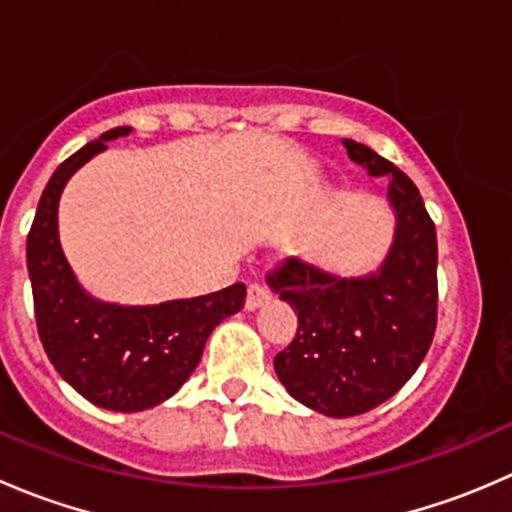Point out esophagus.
<instances>
[{
	"mask_svg": "<svg viewBox=\"0 0 512 512\" xmlns=\"http://www.w3.org/2000/svg\"><path fill=\"white\" fill-rule=\"evenodd\" d=\"M267 299H270V292H267V287H262V285H257V282H252L250 287H247V299H245V309H257V307H262V304L267 302Z\"/></svg>",
	"mask_w": 512,
	"mask_h": 512,
	"instance_id": "esophagus-1",
	"label": "esophagus"
}]
</instances>
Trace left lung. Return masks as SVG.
I'll return each instance as SVG.
<instances>
[{
    "label": "left lung",
    "instance_id": "obj_1",
    "mask_svg": "<svg viewBox=\"0 0 512 512\" xmlns=\"http://www.w3.org/2000/svg\"><path fill=\"white\" fill-rule=\"evenodd\" d=\"M349 158L386 175L396 232L386 260L364 277H339L299 257L267 275L297 312L292 344L275 356L289 396L324 416L376 409L414 376L436 332V225L414 180L364 143L344 138Z\"/></svg>",
    "mask_w": 512,
    "mask_h": 512
}]
</instances>
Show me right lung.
Instances as JSON below:
<instances>
[{"label": "right lung", "mask_w": 512, "mask_h": 512, "mask_svg": "<svg viewBox=\"0 0 512 512\" xmlns=\"http://www.w3.org/2000/svg\"><path fill=\"white\" fill-rule=\"evenodd\" d=\"M131 131L111 128L54 170L27 237L36 329L46 356L84 399L123 414L170 399L198 366L210 332L240 312L247 294L237 282L203 297L126 307L101 302L79 285L59 242V198L81 165Z\"/></svg>", "instance_id": "right-lung-1"}]
</instances>
